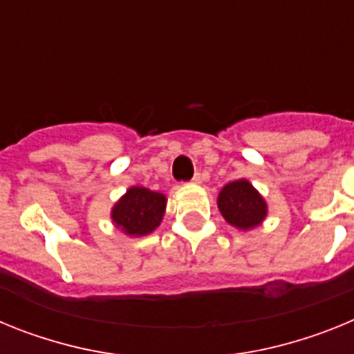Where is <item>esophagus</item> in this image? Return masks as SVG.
I'll return each mask as SVG.
<instances>
[{"mask_svg":"<svg viewBox=\"0 0 354 354\" xmlns=\"http://www.w3.org/2000/svg\"><path fill=\"white\" fill-rule=\"evenodd\" d=\"M200 180H202V174H195V177H193V179H192V183L198 184Z\"/></svg>","mask_w":354,"mask_h":354,"instance_id":"obj_1","label":"esophagus"}]
</instances>
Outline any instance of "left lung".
Wrapping results in <instances>:
<instances>
[{
  "mask_svg": "<svg viewBox=\"0 0 354 354\" xmlns=\"http://www.w3.org/2000/svg\"><path fill=\"white\" fill-rule=\"evenodd\" d=\"M218 207L228 223L243 230L257 227L268 212L264 198L245 179L234 180L221 189Z\"/></svg>",
  "mask_w": 354,
  "mask_h": 354,
  "instance_id": "1",
  "label": "left lung"
}]
</instances>
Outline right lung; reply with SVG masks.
Masks as SVG:
<instances>
[{
  "mask_svg": "<svg viewBox=\"0 0 354 354\" xmlns=\"http://www.w3.org/2000/svg\"><path fill=\"white\" fill-rule=\"evenodd\" d=\"M165 207V195L150 192L147 187L134 186L118 200L111 218L113 223L129 236H145L159 227Z\"/></svg>",
  "mask_w": 354,
  "mask_h": 354,
  "instance_id": "add662e5",
  "label": "right lung"
}]
</instances>
